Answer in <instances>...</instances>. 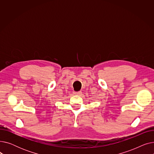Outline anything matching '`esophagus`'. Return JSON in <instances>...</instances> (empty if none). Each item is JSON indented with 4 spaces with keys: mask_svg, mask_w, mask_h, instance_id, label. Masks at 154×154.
Returning <instances> with one entry per match:
<instances>
[{
    "mask_svg": "<svg viewBox=\"0 0 154 154\" xmlns=\"http://www.w3.org/2000/svg\"><path fill=\"white\" fill-rule=\"evenodd\" d=\"M74 94H75V95H80V94H82V92H81V91H76V92H74Z\"/></svg>",
    "mask_w": 154,
    "mask_h": 154,
    "instance_id": "1",
    "label": "esophagus"
}]
</instances>
